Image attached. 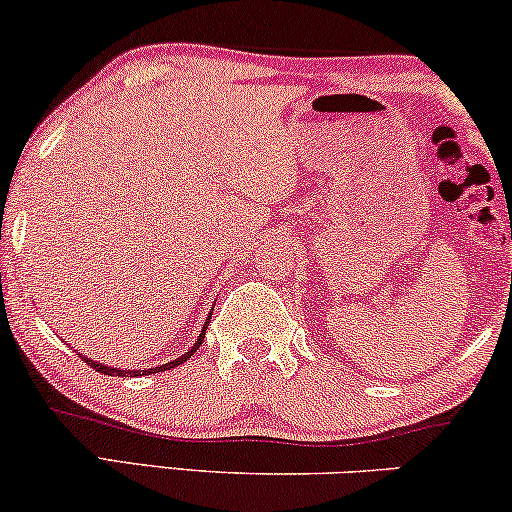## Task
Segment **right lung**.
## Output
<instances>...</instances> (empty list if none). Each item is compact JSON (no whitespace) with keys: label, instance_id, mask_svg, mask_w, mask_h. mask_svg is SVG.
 Listing matches in <instances>:
<instances>
[{"label":"right lung","instance_id":"1","mask_svg":"<svg viewBox=\"0 0 512 512\" xmlns=\"http://www.w3.org/2000/svg\"><path fill=\"white\" fill-rule=\"evenodd\" d=\"M207 324L209 321H205V328H202V331H207ZM202 340H205V333H200V338H198V342H195V345L188 349V352L184 354V356H179V359H174V361H167L165 366H158V368H149V370H135V373H132V370H118V368H111V366H102V363H97V361H90V359H86V356H81L83 361L88 363L90 368H95L97 373H104V375H149V373H160V370H170V368H174V366H179V363H184L186 359H191V356L198 352V347L202 345Z\"/></svg>","mask_w":512,"mask_h":512}]
</instances>
